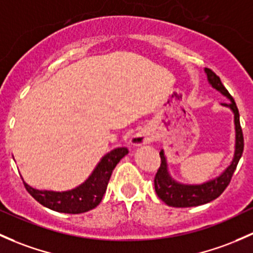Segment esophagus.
Returning <instances> with one entry per match:
<instances>
[{"label": "esophagus", "mask_w": 253, "mask_h": 253, "mask_svg": "<svg viewBox=\"0 0 253 253\" xmlns=\"http://www.w3.org/2000/svg\"><path fill=\"white\" fill-rule=\"evenodd\" d=\"M153 140V137L151 134L149 133L147 131H142V132H138L135 133L131 139V144L134 145V147H140V145H144L148 144Z\"/></svg>", "instance_id": "1"}]
</instances>
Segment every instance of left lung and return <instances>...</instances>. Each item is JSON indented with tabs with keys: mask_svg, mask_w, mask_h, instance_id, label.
Masks as SVG:
<instances>
[{
	"mask_svg": "<svg viewBox=\"0 0 253 253\" xmlns=\"http://www.w3.org/2000/svg\"><path fill=\"white\" fill-rule=\"evenodd\" d=\"M205 73L207 75L209 84L222 93L223 95L230 100L229 103H222L223 106H227L234 114V125H235V151H234L233 160L229 166L224 169L219 175L214 177L213 179H210L203 184H183L177 182L169 174V167H167V160L165 156L164 150L160 151L161 165L158 169V173L154 179L155 191L159 198L172 207H193L199 206L213 201L217 199L228 184L230 183L234 171L236 169L238 162L240 160L244 151V135L243 129L240 126V115H239L238 106L234 102L233 97L229 92L223 86L222 81L211 69H205Z\"/></svg>",
	"mask_w": 253,
	"mask_h": 253,
	"instance_id": "8db88e82",
	"label": "left lung"
}]
</instances>
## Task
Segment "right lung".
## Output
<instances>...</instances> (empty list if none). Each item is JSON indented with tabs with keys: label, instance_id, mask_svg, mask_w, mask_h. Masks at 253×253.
<instances>
[{
	"label": "right lung",
	"instance_id": "right-lung-1",
	"mask_svg": "<svg viewBox=\"0 0 253 253\" xmlns=\"http://www.w3.org/2000/svg\"><path fill=\"white\" fill-rule=\"evenodd\" d=\"M127 148H116L100 159L93 172L79 187L66 191L39 190L23 180L25 189L44 207L63 213H84L94 209L102 201L113 169L125 155Z\"/></svg>",
	"mask_w": 253,
	"mask_h": 253
}]
</instances>
